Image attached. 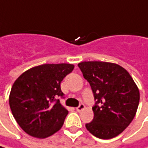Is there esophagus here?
Wrapping results in <instances>:
<instances>
[{"instance_id":"obj_1","label":"esophagus","mask_w":148,"mask_h":148,"mask_svg":"<svg viewBox=\"0 0 148 148\" xmlns=\"http://www.w3.org/2000/svg\"><path fill=\"white\" fill-rule=\"evenodd\" d=\"M84 108H85L84 105V104H80V105L76 108V110H77L78 112H80V111H82L83 110H84Z\"/></svg>"}]
</instances>
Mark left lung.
<instances>
[{
    "label": "left lung",
    "instance_id": "8db88e82",
    "mask_svg": "<svg viewBox=\"0 0 148 148\" xmlns=\"http://www.w3.org/2000/svg\"><path fill=\"white\" fill-rule=\"evenodd\" d=\"M79 68L90 83L95 100L94 119L86 129L100 139L121 134L132 121L139 105L140 93L133 79L116 64L85 61Z\"/></svg>",
    "mask_w": 148,
    "mask_h": 148
}]
</instances>
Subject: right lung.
<instances>
[{"label":"right lung","instance_id":"1","mask_svg":"<svg viewBox=\"0 0 148 148\" xmlns=\"http://www.w3.org/2000/svg\"><path fill=\"white\" fill-rule=\"evenodd\" d=\"M74 68L70 64H42L16 79L9 104L15 120L26 133L46 138L61 129L69 111L58 100L64 96L60 84Z\"/></svg>","mask_w":148,"mask_h":148}]
</instances>
